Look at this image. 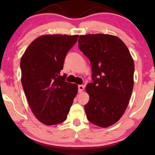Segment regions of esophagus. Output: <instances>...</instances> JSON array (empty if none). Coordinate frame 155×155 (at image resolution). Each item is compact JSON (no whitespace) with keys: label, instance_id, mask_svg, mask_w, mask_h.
I'll return each instance as SVG.
<instances>
[{"label":"esophagus","instance_id":"esophagus-1","mask_svg":"<svg viewBox=\"0 0 155 155\" xmlns=\"http://www.w3.org/2000/svg\"><path fill=\"white\" fill-rule=\"evenodd\" d=\"M84 85H82V84H80V85H78V92H81L82 90H84Z\"/></svg>","mask_w":155,"mask_h":155}]
</instances>
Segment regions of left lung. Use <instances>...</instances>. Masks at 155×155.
<instances>
[{
    "label": "left lung",
    "mask_w": 155,
    "mask_h": 155,
    "mask_svg": "<svg viewBox=\"0 0 155 155\" xmlns=\"http://www.w3.org/2000/svg\"><path fill=\"white\" fill-rule=\"evenodd\" d=\"M78 46L90 61L92 82L87 84L90 100L87 118L96 126L109 127L120 119L133 88L134 62L124 42L109 35L80 36Z\"/></svg>",
    "instance_id": "1"
}]
</instances>
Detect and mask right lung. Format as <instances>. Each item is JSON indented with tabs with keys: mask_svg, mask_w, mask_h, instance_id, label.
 <instances>
[{
	"mask_svg": "<svg viewBox=\"0 0 155 155\" xmlns=\"http://www.w3.org/2000/svg\"><path fill=\"white\" fill-rule=\"evenodd\" d=\"M78 35H44L30 44L20 60L22 84L34 115L46 125L66 120L78 85L65 82L61 71Z\"/></svg>",
	"mask_w": 155,
	"mask_h": 155,
	"instance_id": "add662e5",
	"label": "right lung"
}]
</instances>
